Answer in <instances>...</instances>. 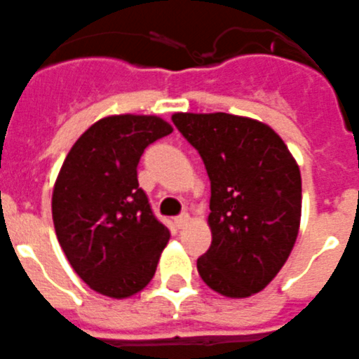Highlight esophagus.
Returning <instances> with one entry per match:
<instances>
[{
	"mask_svg": "<svg viewBox=\"0 0 359 359\" xmlns=\"http://www.w3.org/2000/svg\"><path fill=\"white\" fill-rule=\"evenodd\" d=\"M189 222H190L189 213H182V215H177L176 219H174V224L177 226V229L187 228V226H189Z\"/></svg>",
	"mask_w": 359,
	"mask_h": 359,
	"instance_id": "esophagus-1",
	"label": "esophagus"
}]
</instances>
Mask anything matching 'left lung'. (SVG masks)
Returning a JSON list of instances; mask_svg holds the SVG:
<instances>
[{"label":"left lung","instance_id":"obj_1","mask_svg":"<svg viewBox=\"0 0 359 359\" xmlns=\"http://www.w3.org/2000/svg\"><path fill=\"white\" fill-rule=\"evenodd\" d=\"M212 187V245L197 272L226 297H249L276 278L301 222V172L267 124L231 114H174Z\"/></svg>","mask_w":359,"mask_h":359}]
</instances>
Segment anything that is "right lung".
Returning <instances> with one entry per match:
<instances>
[{"instance_id":"obj_1","label":"right lung","mask_w":359,"mask_h":359,"mask_svg":"<svg viewBox=\"0 0 359 359\" xmlns=\"http://www.w3.org/2000/svg\"><path fill=\"white\" fill-rule=\"evenodd\" d=\"M172 131L154 115L92 124L65 156L53 189V224L71 267L92 290L124 299L156 272L169 229L139 187L144 149Z\"/></svg>"}]
</instances>
